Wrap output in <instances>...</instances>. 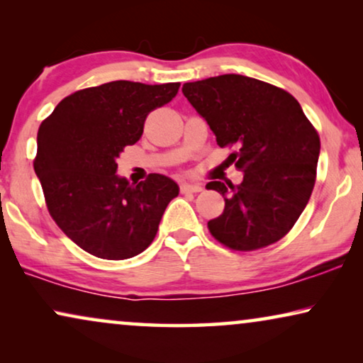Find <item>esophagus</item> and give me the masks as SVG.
<instances>
[{"label":"esophagus","mask_w":363,"mask_h":363,"mask_svg":"<svg viewBox=\"0 0 363 363\" xmlns=\"http://www.w3.org/2000/svg\"><path fill=\"white\" fill-rule=\"evenodd\" d=\"M203 186L200 183H182V191H191V193H198L201 191Z\"/></svg>","instance_id":"obj_1"}]
</instances>
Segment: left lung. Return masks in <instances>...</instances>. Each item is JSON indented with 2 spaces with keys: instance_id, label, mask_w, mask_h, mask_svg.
Here are the masks:
<instances>
[{
  "instance_id": "1",
  "label": "left lung",
  "mask_w": 363,
  "mask_h": 363,
  "mask_svg": "<svg viewBox=\"0 0 363 363\" xmlns=\"http://www.w3.org/2000/svg\"><path fill=\"white\" fill-rule=\"evenodd\" d=\"M182 92L218 145L236 147L230 160L245 172L240 185H206L225 198L221 215L208 221L210 233L236 251L279 241L309 201L320 153L301 104L279 87L240 74L186 82Z\"/></svg>"
}]
</instances>
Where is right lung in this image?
I'll use <instances>...</instances> for the list:
<instances>
[{"mask_svg": "<svg viewBox=\"0 0 363 363\" xmlns=\"http://www.w3.org/2000/svg\"><path fill=\"white\" fill-rule=\"evenodd\" d=\"M180 82L113 81L62 99L38 130L34 172L48 210L79 247L102 259L145 251L177 182L150 173L138 185L117 175L123 148L140 140L153 108L177 96Z\"/></svg>", "mask_w": 363, "mask_h": 363, "instance_id": "1", "label": "right lung"}]
</instances>
